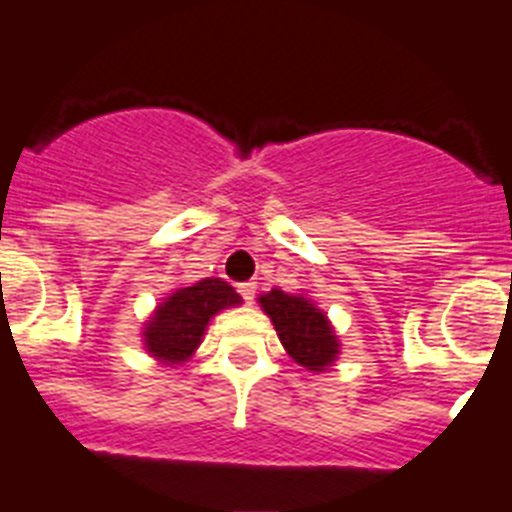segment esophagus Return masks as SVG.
<instances>
[{"label": "esophagus", "instance_id": "obj_1", "mask_svg": "<svg viewBox=\"0 0 512 512\" xmlns=\"http://www.w3.org/2000/svg\"><path fill=\"white\" fill-rule=\"evenodd\" d=\"M239 293H242V299L247 301V304H252L255 301V293H257V283H239Z\"/></svg>", "mask_w": 512, "mask_h": 512}]
</instances>
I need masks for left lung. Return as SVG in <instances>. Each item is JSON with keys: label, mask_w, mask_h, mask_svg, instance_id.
<instances>
[{"label": "left lung", "mask_w": 512, "mask_h": 512, "mask_svg": "<svg viewBox=\"0 0 512 512\" xmlns=\"http://www.w3.org/2000/svg\"><path fill=\"white\" fill-rule=\"evenodd\" d=\"M262 311L273 322L283 348L306 371H327L340 355V340L327 314L314 306L306 293H286L281 288L262 293Z\"/></svg>", "instance_id": "left-lung-1"}]
</instances>
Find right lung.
<instances>
[{
  "instance_id": "1",
  "label": "right lung",
  "mask_w": 512,
  "mask_h": 512,
  "mask_svg": "<svg viewBox=\"0 0 512 512\" xmlns=\"http://www.w3.org/2000/svg\"><path fill=\"white\" fill-rule=\"evenodd\" d=\"M242 304L234 288L221 278H203L172 291L154 309L144 327V348L164 366H180L198 350L206 327L219 311Z\"/></svg>"
}]
</instances>
